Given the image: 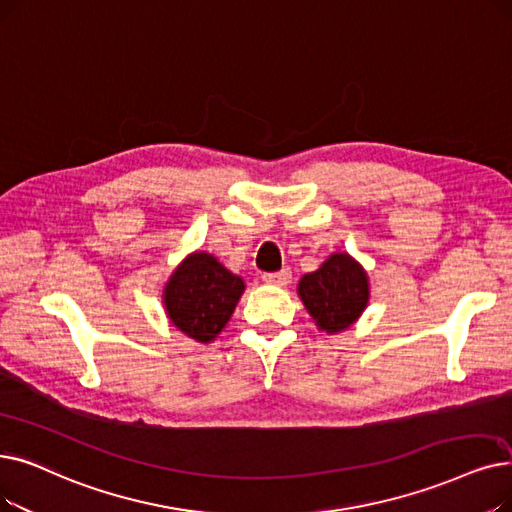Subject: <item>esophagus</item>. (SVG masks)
Here are the masks:
<instances>
[{"mask_svg":"<svg viewBox=\"0 0 512 512\" xmlns=\"http://www.w3.org/2000/svg\"><path fill=\"white\" fill-rule=\"evenodd\" d=\"M293 274L291 270H280V272H270V274H263V282L265 284H274V286H284L291 282Z\"/></svg>","mask_w":512,"mask_h":512,"instance_id":"34e87169","label":"esophagus"}]
</instances>
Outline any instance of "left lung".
<instances>
[{
	"label": "left lung",
	"mask_w": 512,
	"mask_h": 512,
	"mask_svg": "<svg viewBox=\"0 0 512 512\" xmlns=\"http://www.w3.org/2000/svg\"><path fill=\"white\" fill-rule=\"evenodd\" d=\"M299 297L320 330L335 335L362 316L370 299L368 276L347 253L330 255L320 270L299 280Z\"/></svg>",
	"instance_id": "1"
}]
</instances>
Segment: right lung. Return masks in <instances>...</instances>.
I'll use <instances>...</instances> for the list:
<instances>
[{
    "label": "right lung",
    "mask_w": 512,
    "mask_h": 512,
    "mask_svg": "<svg viewBox=\"0 0 512 512\" xmlns=\"http://www.w3.org/2000/svg\"><path fill=\"white\" fill-rule=\"evenodd\" d=\"M242 291L240 276L213 255L196 251L171 274L163 303L175 328L198 343H211L232 318Z\"/></svg>",
    "instance_id": "right-lung-1"
}]
</instances>
